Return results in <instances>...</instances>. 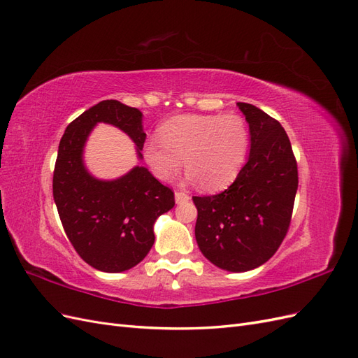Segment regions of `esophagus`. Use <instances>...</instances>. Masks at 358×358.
Here are the masks:
<instances>
[{"mask_svg": "<svg viewBox=\"0 0 358 358\" xmlns=\"http://www.w3.org/2000/svg\"><path fill=\"white\" fill-rule=\"evenodd\" d=\"M175 199H176V203H185V201L189 200V194L182 192V191H176L175 192Z\"/></svg>", "mask_w": 358, "mask_h": 358, "instance_id": "esophagus-1", "label": "esophagus"}]
</instances>
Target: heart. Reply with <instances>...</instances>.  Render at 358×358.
I'll return each instance as SVG.
<instances>
[{
	"label": "heart",
	"mask_w": 358,
	"mask_h": 358,
	"mask_svg": "<svg viewBox=\"0 0 358 358\" xmlns=\"http://www.w3.org/2000/svg\"><path fill=\"white\" fill-rule=\"evenodd\" d=\"M146 140L143 154L159 180L178 175L182 159L188 179L206 191H218L239 175L249 150L251 133L245 117L229 115H179Z\"/></svg>",
	"instance_id": "b5f03b06"
}]
</instances>
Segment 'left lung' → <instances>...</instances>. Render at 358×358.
Returning a JSON list of instances; mask_svg holds the SVG:
<instances>
[{"mask_svg":"<svg viewBox=\"0 0 358 358\" xmlns=\"http://www.w3.org/2000/svg\"><path fill=\"white\" fill-rule=\"evenodd\" d=\"M237 106L251 133L246 164L225 191L192 200L203 255L229 272H246L272 258L285 239L299 173L282 125L252 104Z\"/></svg>","mask_w":358,"mask_h":358,"instance_id":"obj_1","label":"left lung"}]
</instances>
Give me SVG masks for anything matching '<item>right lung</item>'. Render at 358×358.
<instances>
[{"label": "right lung", "instance_id": "add662e5", "mask_svg": "<svg viewBox=\"0 0 358 358\" xmlns=\"http://www.w3.org/2000/svg\"><path fill=\"white\" fill-rule=\"evenodd\" d=\"M96 122L121 128L142 157V112L117 100L100 101L66 128L53 170V200L64 231L83 262L117 273L148 255L155 241L154 222L175 206V192L138 166L116 180L92 178L83 166L82 150Z\"/></svg>", "mask_w": 358, "mask_h": 358}]
</instances>
